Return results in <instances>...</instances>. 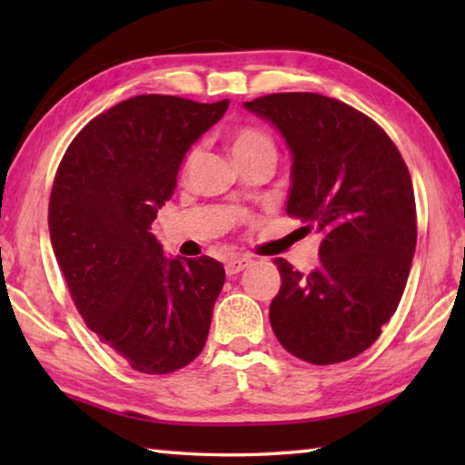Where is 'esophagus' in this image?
Listing matches in <instances>:
<instances>
[{"instance_id":"esophagus-1","label":"esophagus","mask_w":465,"mask_h":465,"mask_svg":"<svg viewBox=\"0 0 465 465\" xmlns=\"http://www.w3.org/2000/svg\"><path fill=\"white\" fill-rule=\"evenodd\" d=\"M250 264H252L250 258H230V261L225 262V272L232 277V274H238L243 269H248Z\"/></svg>"}]
</instances>
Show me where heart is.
<instances>
[{
    "label": "heart",
    "mask_w": 465,
    "mask_h": 465,
    "mask_svg": "<svg viewBox=\"0 0 465 465\" xmlns=\"http://www.w3.org/2000/svg\"><path fill=\"white\" fill-rule=\"evenodd\" d=\"M261 149H272V143H271V139L258 129H252V127L240 129L232 139L233 157L243 155V153H252V152H261ZM191 160H193V155L188 157V162Z\"/></svg>",
    "instance_id": "heart-1"
}]
</instances>
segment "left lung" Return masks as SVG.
<instances>
[{
  "instance_id": "left-lung-1",
  "label": "left lung",
  "mask_w": 465,
  "mask_h": 465,
  "mask_svg": "<svg viewBox=\"0 0 465 465\" xmlns=\"http://www.w3.org/2000/svg\"><path fill=\"white\" fill-rule=\"evenodd\" d=\"M243 106L289 147L287 213L322 233L312 272L274 261L272 332L297 359L342 363L380 338L402 299L416 248L411 174L380 124L341 100L285 92Z\"/></svg>"
}]
</instances>
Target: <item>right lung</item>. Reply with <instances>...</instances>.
Returning a JSON list of instances; mask_svg holds the SVG:
<instances>
[{"label":"right lung","instance_id":"1","mask_svg":"<svg viewBox=\"0 0 465 465\" xmlns=\"http://www.w3.org/2000/svg\"><path fill=\"white\" fill-rule=\"evenodd\" d=\"M227 106L162 94L124 100L77 133L54 176L49 232L69 293L135 371H176L207 342L223 264L166 256L149 230L188 149Z\"/></svg>","mask_w":465,"mask_h":465}]
</instances>
